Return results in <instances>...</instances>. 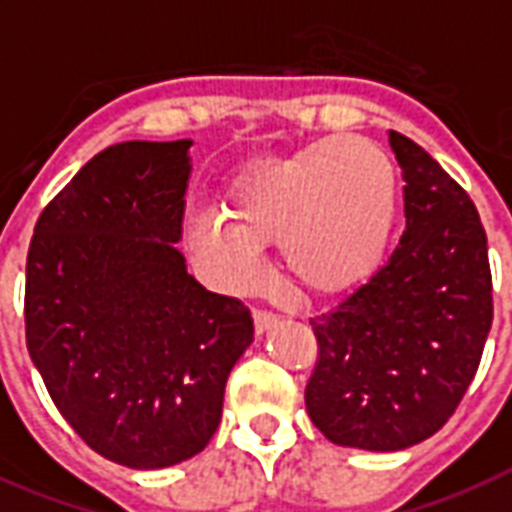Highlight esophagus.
<instances>
[{
	"instance_id": "obj_1",
	"label": "esophagus",
	"mask_w": 512,
	"mask_h": 512,
	"mask_svg": "<svg viewBox=\"0 0 512 512\" xmlns=\"http://www.w3.org/2000/svg\"><path fill=\"white\" fill-rule=\"evenodd\" d=\"M277 323H280V315H275V312H267V310L253 312V326H256V334H267V331H272Z\"/></svg>"
}]
</instances>
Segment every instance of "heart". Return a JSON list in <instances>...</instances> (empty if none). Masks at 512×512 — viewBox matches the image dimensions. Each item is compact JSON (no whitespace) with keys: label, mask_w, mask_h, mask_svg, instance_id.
Returning <instances> with one entry per match:
<instances>
[{"label":"heart","mask_w":512,"mask_h":512,"mask_svg":"<svg viewBox=\"0 0 512 512\" xmlns=\"http://www.w3.org/2000/svg\"><path fill=\"white\" fill-rule=\"evenodd\" d=\"M398 205V168L382 146L323 138L237 170L221 192V213L194 221L189 243L232 285L251 283L261 245L277 243L293 285L339 296L382 269Z\"/></svg>","instance_id":"b5f03b06"}]
</instances>
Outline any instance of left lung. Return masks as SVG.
<instances>
[{
	"instance_id": "8db88e82",
	"label": "left lung",
	"mask_w": 512,
	"mask_h": 512,
	"mask_svg": "<svg viewBox=\"0 0 512 512\" xmlns=\"http://www.w3.org/2000/svg\"><path fill=\"white\" fill-rule=\"evenodd\" d=\"M406 232L379 272L312 320L318 363L304 403L336 446L400 451L441 430L473 382L489 336L486 232L467 192L390 130Z\"/></svg>"
}]
</instances>
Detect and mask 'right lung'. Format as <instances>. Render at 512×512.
Wrapping results in <instances>:
<instances>
[{
	"mask_svg": "<svg viewBox=\"0 0 512 512\" xmlns=\"http://www.w3.org/2000/svg\"><path fill=\"white\" fill-rule=\"evenodd\" d=\"M189 138L95 154L39 216L26 344L82 441L133 470L200 454L253 342L243 301L202 288L181 240Z\"/></svg>",
	"mask_w": 512,
	"mask_h": 512,
	"instance_id": "obj_1",
	"label": "right lung"
}]
</instances>
